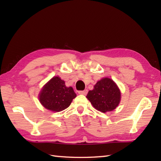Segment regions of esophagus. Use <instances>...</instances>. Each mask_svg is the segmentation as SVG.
Listing matches in <instances>:
<instances>
[{
  "mask_svg": "<svg viewBox=\"0 0 161 161\" xmlns=\"http://www.w3.org/2000/svg\"><path fill=\"white\" fill-rule=\"evenodd\" d=\"M88 93V90H84V91H80L78 92V93L80 95H86Z\"/></svg>",
  "mask_w": 161,
  "mask_h": 161,
  "instance_id": "34e87169",
  "label": "esophagus"
}]
</instances>
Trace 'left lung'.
I'll return each mask as SVG.
<instances>
[{
	"instance_id": "obj_1",
	"label": "left lung",
	"mask_w": 161,
	"mask_h": 161,
	"mask_svg": "<svg viewBox=\"0 0 161 161\" xmlns=\"http://www.w3.org/2000/svg\"><path fill=\"white\" fill-rule=\"evenodd\" d=\"M93 107L102 113L111 111L120 102V91L111 79L105 77L98 81L86 95Z\"/></svg>"
}]
</instances>
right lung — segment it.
I'll return each instance as SVG.
<instances>
[{
  "instance_id": "right-lung-1",
  "label": "right lung",
  "mask_w": 161,
  "mask_h": 161,
  "mask_svg": "<svg viewBox=\"0 0 161 161\" xmlns=\"http://www.w3.org/2000/svg\"><path fill=\"white\" fill-rule=\"evenodd\" d=\"M77 95L71 86L66 87L59 77H54L46 83L39 93V99L44 107L59 112L69 107Z\"/></svg>"
}]
</instances>
